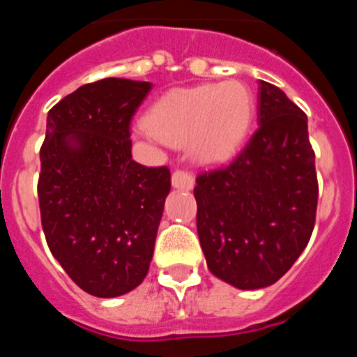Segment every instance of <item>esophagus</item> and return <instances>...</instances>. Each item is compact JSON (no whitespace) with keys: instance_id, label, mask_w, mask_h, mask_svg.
<instances>
[{"instance_id":"esophagus-1","label":"esophagus","mask_w":357,"mask_h":357,"mask_svg":"<svg viewBox=\"0 0 357 357\" xmlns=\"http://www.w3.org/2000/svg\"><path fill=\"white\" fill-rule=\"evenodd\" d=\"M172 184L176 189H193V175L188 169H175L172 175Z\"/></svg>"}]
</instances>
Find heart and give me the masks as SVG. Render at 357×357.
<instances>
[{
    "label": "heart",
    "instance_id": "1",
    "mask_svg": "<svg viewBox=\"0 0 357 357\" xmlns=\"http://www.w3.org/2000/svg\"><path fill=\"white\" fill-rule=\"evenodd\" d=\"M254 98L238 80L202 84L164 94L146 116V128L160 141L188 144L200 162H223L247 137Z\"/></svg>",
    "mask_w": 357,
    "mask_h": 357
}]
</instances>
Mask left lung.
I'll use <instances>...</instances> for the list:
<instances>
[{
    "label": "left lung",
    "mask_w": 357,
    "mask_h": 357,
    "mask_svg": "<svg viewBox=\"0 0 357 357\" xmlns=\"http://www.w3.org/2000/svg\"><path fill=\"white\" fill-rule=\"evenodd\" d=\"M259 128L232 162L198 173L197 229L211 273L239 289L280 279L309 243L318 178L307 116L259 80Z\"/></svg>",
    "instance_id": "8db88e82"
}]
</instances>
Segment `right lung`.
<instances>
[{
  "label": "right lung",
  "instance_id": "add662e5",
  "mask_svg": "<svg viewBox=\"0 0 357 357\" xmlns=\"http://www.w3.org/2000/svg\"><path fill=\"white\" fill-rule=\"evenodd\" d=\"M150 91V82L103 78L48 112L37 182L40 223L73 282L100 298L143 282L172 188L166 166L132 159V118Z\"/></svg>",
  "mask_w": 357,
  "mask_h": 357
}]
</instances>
